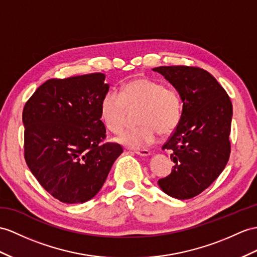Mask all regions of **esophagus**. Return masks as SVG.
Returning <instances> with one entry per match:
<instances>
[{"label":"esophagus","instance_id":"1","mask_svg":"<svg viewBox=\"0 0 257 257\" xmlns=\"http://www.w3.org/2000/svg\"><path fill=\"white\" fill-rule=\"evenodd\" d=\"M134 153L141 156V157H148V156H150V152L148 149H136L134 150Z\"/></svg>","mask_w":257,"mask_h":257}]
</instances>
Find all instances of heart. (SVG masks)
I'll list each match as a JSON object with an SVG mask.
<instances>
[{
  "instance_id": "heart-1",
  "label": "heart",
  "mask_w": 257,
  "mask_h": 257,
  "mask_svg": "<svg viewBox=\"0 0 257 257\" xmlns=\"http://www.w3.org/2000/svg\"><path fill=\"white\" fill-rule=\"evenodd\" d=\"M127 109H140L137 123L141 125L125 131L115 141L128 148H144L157 141L159 133H172L182 116L179 92L145 77L127 81L121 87L120 93L111 90L102 97L100 114L105 127L113 133L121 132Z\"/></svg>"
}]
</instances>
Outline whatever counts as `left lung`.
<instances>
[{
    "label": "left lung",
    "mask_w": 257,
    "mask_h": 257,
    "mask_svg": "<svg viewBox=\"0 0 257 257\" xmlns=\"http://www.w3.org/2000/svg\"><path fill=\"white\" fill-rule=\"evenodd\" d=\"M161 74L182 100V116L162 149H170L174 162L158 185L169 196L189 199L214 182L230 156L232 103L207 71L193 66H159Z\"/></svg>",
    "instance_id": "8db88e82"
}]
</instances>
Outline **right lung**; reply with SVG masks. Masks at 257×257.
I'll return each instance as SVG.
<instances>
[{
	"label": "right lung",
	"mask_w": 257,
	"mask_h": 257,
	"mask_svg": "<svg viewBox=\"0 0 257 257\" xmlns=\"http://www.w3.org/2000/svg\"><path fill=\"white\" fill-rule=\"evenodd\" d=\"M104 78L92 73L49 79L24 107L25 160L43 189L66 204L95 196L123 153L118 144H101Z\"/></svg>",
	"instance_id": "add662e5"
}]
</instances>
